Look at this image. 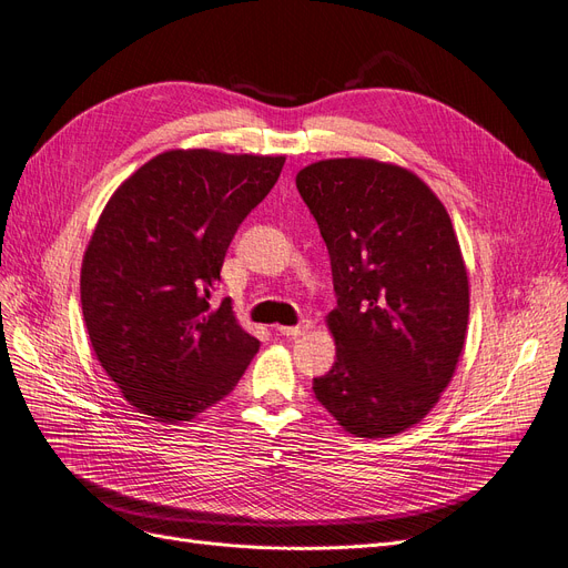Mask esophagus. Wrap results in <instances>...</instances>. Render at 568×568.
Returning a JSON list of instances; mask_svg holds the SVG:
<instances>
[{
    "label": "esophagus",
    "instance_id": "esophagus-1",
    "mask_svg": "<svg viewBox=\"0 0 568 568\" xmlns=\"http://www.w3.org/2000/svg\"><path fill=\"white\" fill-rule=\"evenodd\" d=\"M276 331L283 335V337H300V335H306L311 331V321L304 318L300 325H278Z\"/></svg>",
    "mask_w": 568,
    "mask_h": 568
}]
</instances>
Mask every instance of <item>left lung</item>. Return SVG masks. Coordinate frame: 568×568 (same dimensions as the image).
<instances>
[{"mask_svg":"<svg viewBox=\"0 0 568 568\" xmlns=\"http://www.w3.org/2000/svg\"><path fill=\"white\" fill-rule=\"evenodd\" d=\"M331 252L337 361L314 394L337 425L389 438L442 398L465 352L469 278L450 216L415 172L331 158L297 172Z\"/></svg>","mask_w":568,"mask_h":568,"instance_id":"1","label":"left lung"}]
</instances>
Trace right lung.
I'll return each mask as SVG.
<instances>
[{
	"instance_id": "right-lung-1",
	"label": "right lung",
	"mask_w": 568,
	"mask_h": 568,
	"mask_svg": "<svg viewBox=\"0 0 568 568\" xmlns=\"http://www.w3.org/2000/svg\"><path fill=\"white\" fill-rule=\"evenodd\" d=\"M285 155L172 149L126 176L84 250L82 314L101 368L155 423H191L233 392L260 339L212 306L226 250Z\"/></svg>"
}]
</instances>
